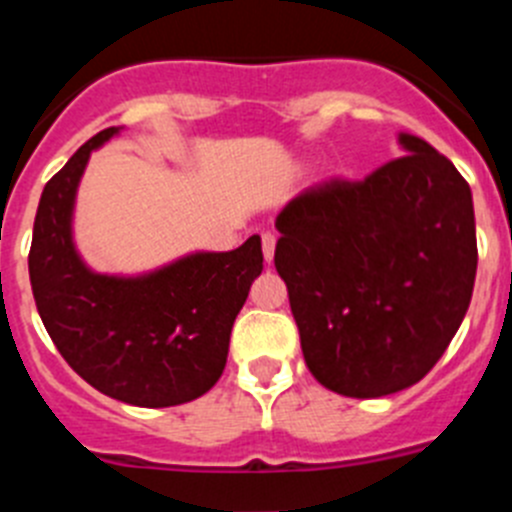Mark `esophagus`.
Here are the masks:
<instances>
[{
    "mask_svg": "<svg viewBox=\"0 0 512 512\" xmlns=\"http://www.w3.org/2000/svg\"><path fill=\"white\" fill-rule=\"evenodd\" d=\"M261 246H264V259L266 261L274 259V248H277V235H274V233H264V235H261Z\"/></svg>",
    "mask_w": 512,
    "mask_h": 512,
    "instance_id": "34e87169",
    "label": "esophagus"
}]
</instances>
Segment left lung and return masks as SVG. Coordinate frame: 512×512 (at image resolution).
Returning a JSON list of instances; mask_svg holds the SVG:
<instances>
[{"mask_svg":"<svg viewBox=\"0 0 512 512\" xmlns=\"http://www.w3.org/2000/svg\"><path fill=\"white\" fill-rule=\"evenodd\" d=\"M405 156L361 182L330 179L277 217L274 266L289 292L305 364L346 397L420 382L472 300L477 233L467 179L415 135Z\"/></svg>","mask_w":512,"mask_h":512,"instance_id":"8db88e82","label":"left lung"}]
</instances>
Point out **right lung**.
<instances>
[{
	"label": "right lung",
	"instance_id": "add662e5",
	"mask_svg": "<svg viewBox=\"0 0 512 512\" xmlns=\"http://www.w3.org/2000/svg\"><path fill=\"white\" fill-rule=\"evenodd\" d=\"M115 133L89 138L45 184L30 284L48 336L84 382L138 408H171L205 395L223 374L235 315L264 269L261 238L192 253L146 277L89 271L71 241V212L89 153Z\"/></svg>",
	"mask_w": 512,
	"mask_h": 512
}]
</instances>
